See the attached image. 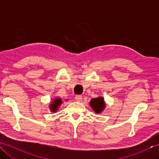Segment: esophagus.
<instances>
[{
  "mask_svg": "<svg viewBox=\"0 0 159 159\" xmlns=\"http://www.w3.org/2000/svg\"><path fill=\"white\" fill-rule=\"evenodd\" d=\"M75 99L76 101H78V102H80L83 99V97L81 95H76L75 96Z\"/></svg>",
  "mask_w": 159,
  "mask_h": 159,
  "instance_id": "1",
  "label": "esophagus"
}]
</instances>
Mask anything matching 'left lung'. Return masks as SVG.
<instances>
[{
    "mask_svg": "<svg viewBox=\"0 0 159 159\" xmlns=\"http://www.w3.org/2000/svg\"><path fill=\"white\" fill-rule=\"evenodd\" d=\"M89 104L96 113H101L104 110V108H105V103H104V99L102 97H98L96 98L92 99L90 101Z\"/></svg>",
    "mask_w": 159,
    "mask_h": 159,
    "instance_id": "8db88e82",
    "label": "left lung"
}]
</instances>
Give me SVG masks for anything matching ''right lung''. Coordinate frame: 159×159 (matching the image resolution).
Listing matches in <instances>:
<instances>
[{
	"label": "right lung",
	"mask_w": 159,
	"mask_h": 159,
	"mask_svg": "<svg viewBox=\"0 0 159 159\" xmlns=\"http://www.w3.org/2000/svg\"><path fill=\"white\" fill-rule=\"evenodd\" d=\"M61 104H62L61 99L56 98L55 100H53V102L52 103H50V110H51V111H52V112H55Z\"/></svg>",
	"instance_id": "obj_1"
}]
</instances>
